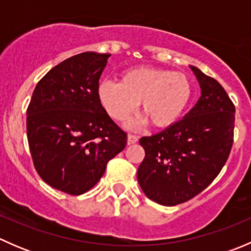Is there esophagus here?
Masks as SVG:
<instances>
[{"mask_svg":"<svg viewBox=\"0 0 251 251\" xmlns=\"http://www.w3.org/2000/svg\"><path fill=\"white\" fill-rule=\"evenodd\" d=\"M137 141H138V137L136 135H131L130 133V135L127 136V143L128 144H135Z\"/></svg>","mask_w":251,"mask_h":251,"instance_id":"esophagus-1","label":"esophagus"}]
</instances>
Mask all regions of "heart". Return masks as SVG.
I'll return each instance as SVG.
<instances>
[{
	"label": "heart",
	"mask_w": 251,
	"mask_h": 251,
	"mask_svg": "<svg viewBox=\"0 0 251 251\" xmlns=\"http://www.w3.org/2000/svg\"><path fill=\"white\" fill-rule=\"evenodd\" d=\"M98 97L111 118L125 121L141 102L142 114L155 127H168L186 110L192 97L187 75L151 67H136L121 74L120 82L103 80Z\"/></svg>",
	"instance_id": "1"
}]
</instances>
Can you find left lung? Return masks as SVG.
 I'll return each mask as SVG.
<instances>
[{
  "label": "left lung",
  "instance_id": "obj_1",
  "mask_svg": "<svg viewBox=\"0 0 251 251\" xmlns=\"http://www.w3.org/2000/svg\"><path fill=\"white\" fill-rule=\"evenodd\" d=\"M191 68L201 88L197 104L164 131L140 140L146 155L138 183L151 201L165 206L203 192L222 170L233 144V102L214 77Z\"/></svg>",
  "mask_w": 251,
  "mask_h": 251
}]
</instances>
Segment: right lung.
<instances>
[{
  "label": "right lung",
  "mask_w": 251,
  "mask_h": 251,
  "mask_svg": "<svg viewBox=\"0 0 251 251\" xmlns=\"http://www.w3.org/2000/svg\"><path fill=\"white\" fill-rule=\"evenodd\" d=\"M109 57L83 52L55 65L37 82L26 109L35 170L52 188L70 196L92 188L127 143V133L98 97Z\"/></svg>",
  "instance_id": "right-lung-1"
}]
</instances>
